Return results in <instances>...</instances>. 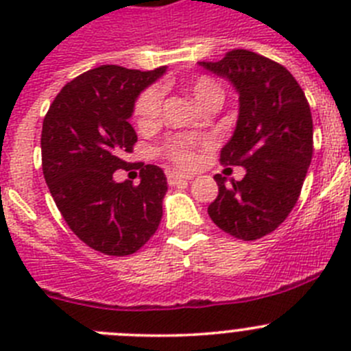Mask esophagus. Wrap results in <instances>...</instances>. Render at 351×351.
<instances>
[{"instance_id": "1", "label": "esophagus", "mask_w": 351, "mask_h": 351, "mask_svg": "<svg viewBox=\"0 0 351 351\" xmlns=\"http://www.w3.org/2000/svg\"><path fill=\"white\" fill-rule=\"evenodd\" d=\"M167 179H169L170 186H176V184H179L181 181H190L191 176H188V173H182V172H169L167 173Z\"/></svg>"}]
</instances>
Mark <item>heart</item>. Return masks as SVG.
<instances>
[{
	"label": "heart",
	"mask_w": 351,
	"mask_h": 351,
	"mask_svg": "<svg viewBox=\"0 0 351 351\" xmlns=\"http://www.w3.org/2000/svg\"><path fill=\"white\" fill-rule=\"evenodd\" d=\"M188 91L191 93L198 105L207 104L209 100H221V89H219L218 82H214L210 77L200 75L190 84ZM161 107V93L158 88H149L142 93L135 101V117H137L138 126H149L156 123L158 116H160ZM195 142L188 141V138H170L163 145V154L173 161L176 165L190 167L197 161V153H195Z\"/></svg>",
	"instance_id": "1"
}]
</instances>
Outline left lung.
Returning <instances> with one entry per match:
<instances>
[{
	"label": "left lung",
	"mask_w": 351,
	"mask_h": 351,
	"mask_svg": "<svg viewBox=\"0 0 351 351\" xmlns=\"http://www.w3.org/2000/svg\"><path fill=\"white\" fill-rule=\"evenodd\" d=\"M200 66L239 91L237 126L219 161L246 169L241 181L214 176L218 198L207 213L232 237L256 241L274 232L299 200L313 158L309 104L283 64L256 52L234 49Z\"/></svg>",
	"instance_id": "obj_1"
}]
</instances>
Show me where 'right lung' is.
Here are the masks:
<instances>
[{
    "label": "right lung",
    "instance_id": "obj_1",
    "mask_svg": "<svg viewBox=\"0 0 351 351\" xmlns=\"http://www.w3.org/2000/svg\"><path fill=\"white\" fill-rule=\"evenodd\" d=\"M165 73L101 64L64 86L42 126V170L70 230L104 255L141 250L163 216L167 178L156 165L141 169V182H116L128 170L137 133L128 119L138 93Z\"/></svg>",
    "mask_w": 351,
    "mask_h": 351
}]
</instances>
